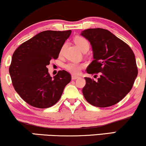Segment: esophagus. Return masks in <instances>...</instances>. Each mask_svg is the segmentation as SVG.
<instances>
[{
	"label": "esophagus",
	"mask_w": 146,
	"mask_h": 146,
	"mask_svg": "<svg viewBox=\"0 0 146 146\" xmlns=\"http://www.w3.org/2000/svg\"><path fill=\"white\" fill-rule=\"evenodd\" d=\"M79 76H77V75H72V79H73V80L77 79H79Z\"/></svg>",
	"instance_id": "esophagus-1"
}]
</instances>
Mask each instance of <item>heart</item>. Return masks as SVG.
<instances>
[{"instance_id": "b5f03b06", "label": "heart", "mask_w": 146, "mask_h": 146, "mask_svg": "<svg viewBox=\"0 0 146 146\" xmlns=\"http://www.w3.org/2000/svg\"><path fill=\"white\" fill-rule=\"evenodd\" d=\"M74 42H75V44L77 45L78 48L81 50L82 52L84 51H88L90 47V44L87 39L81 36H76L75 39H74ZM64 46L61 49V52H62ZM84 65L82 63H79L76 62H69L67 64L65 65V68L67 69L69 72L73 74H79L81 72V69L83 68Z\"/></svg>"}]
</instances>
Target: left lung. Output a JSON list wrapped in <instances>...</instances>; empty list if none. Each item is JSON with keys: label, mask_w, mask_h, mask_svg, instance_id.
Returning a JSON list of instances; mask_svg holds the SVG:
<instances>
[{"label": "left lung", "mask_w": 146, "mask_h": 146, "mask_svg": "<svg viewBox=\"0 0 146 146\" xmlns=\"http://www.w3.org/2000/svg\"><path fill=\"white\" fill-rule=\"evenodd\" d=\"M81 34L89 41L93 52L94 60L87 72L96 77L100 75L97 81L85 77L84 97L96 107L114 105L131 91L137 75L134 53L128 44L107 30L90 28Z\"/></svg>", "instance_id": "1"}]
</instances>
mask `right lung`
I'll use <instances>...</instances> for the list:
<instances>
[{"label":"right lung","instance_id":"add662e5","mask_svg":"<svg viewBox=\"0 0 146 146\" xmlns=\"http://www.w3.org/2000/svg\"><path fill=\"white\" fill-rule=\"evenodd\" d=\"M71 30H46L22 44L12 55L9 73L15 91L28 104L38 108L51 107L60 99L71 76L59 71L52 78L47 65L59 56Z\"/></svg>","mask_w":146,"mask_h":146}]
</instances>
